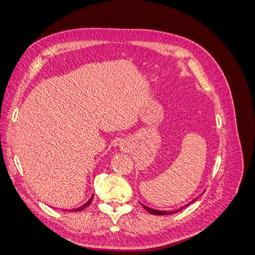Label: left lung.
Masks as SVG:
<instances>
[{
	"label": "left lung",
	"mask_w": 255,
	"mask_h": 255,
	"mask_svg": "<svg viewBox=\"0 0 255 255\" xmlns=\"http://www.w3.org/2000/svg\"><path fill=\"white\" fill-rule=\"evenodd\" d=\"M196 201V199L195 200H192L191 201V203L192 202H195ZM146 211H148L149 213H151V214H154V215H171V214H174V213H176V212H179V211H181L182 208H184L185 206H187V205H189V204H186L185 206H183L182 208H180V210H177V211H173V212H163V211H158V210H153V208H150V207H148V206H145V205H143V204H141Z\"/></svg>",
	"instance_id": "1"
}]
</instances>
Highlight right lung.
<instances>
[{
  "instance_id": "obj_1",
  "label": "right lung",
  "mask_w": 255,
  "mask_h": 255,
  "mask_svg": "<svg viewBox=\"0 0 255 255\" xmlns=\"http://www.w3.org/2000/svg\"><path fill=\"white\" fill-rule=\"evenodd\" d=\"M92 199H94V196H92V197L89 199V201H88L86 204H84L83 206H81V207H79V208H75V210H73V212H79V211H83L84 208H86L87 206H89V205H90V203L92 202Z\"/></svg>"
}]
</instances>
